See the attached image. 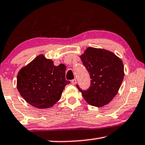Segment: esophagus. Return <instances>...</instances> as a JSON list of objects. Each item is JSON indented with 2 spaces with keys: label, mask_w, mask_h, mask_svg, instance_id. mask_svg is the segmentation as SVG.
Instances as JSON below:
<instances>
[{
  "label": "esophagus",
  "mask_w": 145,
  "mask_h": 145,
  "mask_svg": "<svg viewBox=\"0 0 145 145\" xmlns=\"http://www.w3.org/2000/svg\"><path fill=\"white\" fill-rule=\"evenodd\" d=\"M71 84H73V85H75V84H76V79H74V80H72L71 81Z\"/></svg>",
  "instance_id": "obj_1"
}]
</instances>
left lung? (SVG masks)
Masks as SVG:
<instances>
[{"mask_svg":"<svg viewBox=\"0 0 145 145\" xmlns=\"http://www.w3.org/2000/svg\"><path fill=\"white\" fill-rule=\"evenodd\" d=\"M80 58L91 80L87 90H82L77 85L79 91L89 105H106L117 94L123 81L122 61L111 51L94 47H88Z\"/></svg>","mask_w":145,"mask_h":145,"instance_id":"obj_1","label":"left lung"}]
</instances>
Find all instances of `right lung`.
<instances>
[{
    "label": "right lung",
    "instance_id": "obj_1",
    "mask_svg": "<svg viewBox=\"0 0 145 145\" xmlns=\"http://www.w3.org/2000/svg\"><path fill=\"white\" fill-rule=\"evenodd\" d=\"M66 66L54 65L51 59L39 55L17 75L16 87L21 96L29 104L40 109L52 107L61 97L65 86Z\"/></svg>",
    "mask_w": 145,
    "mask_h": 145
}]
</instances>
